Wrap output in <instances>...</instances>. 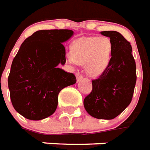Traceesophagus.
I'll return each mask as SVG.
<instances>
[{
	"mask_svg": "<svg viewBox=\"0 0 150 150\" xmlns=\"http://www.w3.org/2000/svg\"><path fill=\"white\" fill-rule=\"evenodd\" d=\"M76 81H79L80 80H81L83 78V76L82 74H81L80 73H76Z\"/></svg>",
	"mask_w": 150,
	"mask_h": 150,
	"instance_id": "1",
	"label": "esophagus"
}]
</instances>
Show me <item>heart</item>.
Returning a JSON list of instances; mask_svg holds the SVG:
<instances>
[{"mask_svg":"<svg viewBox=\"0 0 150 150\" xmlns=\"http://www.w3.org/2000/svg\"><path fill=\"white\" fill-rule=\"evenodd\" d=\"M112 43L107 37H82L71 45V64H85V70L90 76L103 74L111 61Z\"/></svg>","mask_w":150,"mask_h":150,"instance_id":"b5f03b06","label":"heart"}]
</instances>
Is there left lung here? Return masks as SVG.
Returning <instances> with one entry per match:
<instances>
[{"mask_svg": "<svg viewBox=\"0 0 150 150\" xmlns=\"http://www.w3.org/2000/svg\"><path fill=\"white\" fill-rule=\"evenodd\" d=\"M112 43L108 68L98 79L92 81V90L84 100L90 115L99 119H112L122 113L132 100L136 84V64L132 47L115 31H101Z\"/></svg>", "mask_w": 150, "mask_h": 150, "instance_id": "obj_1", "label": "left lung"}]
</instances>
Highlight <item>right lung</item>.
<instances>
[{
  "label": "right lung",
  "instance_id": "right-lung-1",
  "mask_svg": "<svg viewBox=\"0 0 150 150\" xmlns=\"http://www.w3.org/2000/svg\"><path fill=\"white\" fill-rule=\"evenodd\" d=\"M74 31L40 30L23 41L12 61L8 85L12 106L22 116L41 120L54 113L58 93L76 83V76L58 65L66 63L63 42Z\"/></svg>",
  "mask_w": 150,
  "mask_h": 150
}]
</instances>
